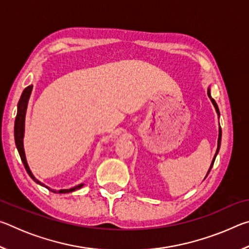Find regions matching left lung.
Here are the masks:
<instances>
[{
    "mask_svg": "<svg viewBox=\"0 0 249 249\" xmlns=\"http://www.w3.org/2000/svg\"><path fill=\"white\" fill-rule=\"evenodd\" d=\"M208 95H209V98H210V100H211V102H212V104L214 105V107H215V111H216V113H217V115H218V117H220V109H218V107H217V104H216V102H215V101H214V99L212 98V96H211V88H210V87L208 88ZM218 124H220V123H218ZM221 140H222V128H221V126H218V138H217V149H216V153H215V155H214V157H213V160H212V162H211L210 169H209V171H208V174H206V176H205V178H206V177H208V175H209V172L211 171V169H212V166H213V163H214V160H215V158H216V155L218 154V150H220V147H221Z\"/></svg>",
    "mask_w": 249,
    "mask_h": 249,
    "instance_id": "8db88e82",
    "label": "left lung"
}]
</instances>
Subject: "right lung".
Here are the masks:
<instances>
[{
	"instance_id": "obj_1",
	"label": "right lung",
	"mask_w": 249,
	"mask_h": 249,
	"mask_svg": "<svg viewBox=\"0 0 249 249\" xmlns=\"http://www.w3.org/2000/svg\"><path fill=\"white\" fill-rule=\"evenodd\" d=\"M32 90H33V84L28 86L27 88H25L22 95H20V99L18 101V115H16L15 119V125H14V137H15V144H16V148L18 150V154L20 156V159L24 163L25 169H26L27 174L29 177L35 181L36 183H38L41 187L47 188L48 190L53 191V193H69L75 190H79L80 188L83 187L84 183H80L75 187L71 188V189H62V190H53V189H50L47 185L44 184L43 182H40L39 180H37L35 178V176L33 175V172L31 171L28 167L27 160H26V156H25V150H24V134H25V117H26V111H27V105H28V101L29 98H31L32 94Z\"/></svg>"
}]
</instances>
